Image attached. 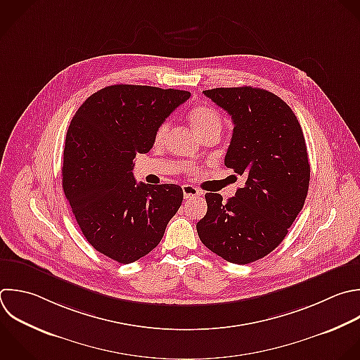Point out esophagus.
<instances>
[{
	"mask_svg": "<svg viewBox=\"0 0 360 360\" xmlns=\"http://www.w3.org/2000/svg\"><path fill=\"white\" fill-rule=\"evenodd\" d=\"M183 194H184V198H193V197H197L200 195V190L191 184H184L183 187Z\"/></svg>",
	"mask_w": 360,
	"mask_h": 360,
	"instance_id": "1",
	"label": "esophagus"
}]
</instances>
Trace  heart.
<instances>
[{
	"label": "heart",
	"mask_w": 360,
	"mask_h": 360,
	"mask_svg": "<svg viewBox=\"0 0 360 360\" xmlns=\"http://www.w3.org/2000/svg\"><path fill=\"white\" fill-rule=\"evenodd\" d=\"M188 120L194 131L198 134L200 138L208 135V134H218L222 129V117L221 114L210 107V105H195L188 112ZM169 132V122H163L159 125V128L155 132V145L160 146Z\"/></svg>",
	"instance_id": "b5f03b06"
}]
</instances>
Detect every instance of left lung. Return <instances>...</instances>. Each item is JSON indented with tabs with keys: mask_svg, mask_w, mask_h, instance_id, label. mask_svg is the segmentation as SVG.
I'll use <instances>...</instances> for the list:
<instances>
[{
	"mask_svg": "<svg viewBox=\"0 0 360 360\" xmlns=\"http://www.w3.org/2000/svg\"><path fill=\"white\" fill-rule=\"evenodd\" d=\"M202 93L232 118L225 166L246 181L226 202L221 194H205L208 210L197 232L211 252L248 264L281 243L304 205L309 184L305 139L291 108L267 90L246 86Z\"/></svg>",
	"mask_w": 360,
	"mask_h": 360,
	"instance_id": "left-lung-1",
	"label": "left lung"
}]
</instances>
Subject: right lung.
I'll use <instances>...</instances> for the list:
<instances>
[{"instance_id":"obj_1","label":"right lung","mask_w":360,"mask_h":360,"mask_svg":"<svg viewBox=\"0 0 360 360\" xmlns=\"http://www.w3.org/2000/svg\"><path fill=\"white\" fill-rule=\"evenodd\" d=\"M188 91L115 84L75 114L63 152V190L76 221L100 253L132 263L162 240L183 201L177 184L136 183L134 159L148 153L160 124Z\"/></svg>"}]
</instances>
